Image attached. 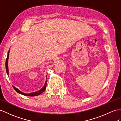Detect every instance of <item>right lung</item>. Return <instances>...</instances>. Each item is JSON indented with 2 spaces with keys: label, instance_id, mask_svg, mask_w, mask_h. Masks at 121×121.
I'll return each instance as SVG.
<instances>
[{
  "label": "right lung",
  "instance_id": "right-lung-1",
  "mask_svg": "<svg viewBox=\"0 0 121 121\" xmlns=\"http://www.w3.org/2000/svg\"><path fill=\"white\" fill-rule=\"evenodd\" d=\"M10 50H9L8 52V56L7 57L6 59V61H5V69H6V71H7V74L9 75V68H8V60H9V52H10ZM46 86H47V81H46L45 85H43V87L40 89V90H38L37 91H35V92H31L30 93H23L21 91H20L18 89H17L16 87H15V86H13V87L14 89H15L16 92H17L18 93H19V94H21L22 95H26V96H37L42 94L44 91L45 90L46 88Z\"/></svg>",
  "mask_w": 121,
  "mask_h": 121
}]
</instances>
